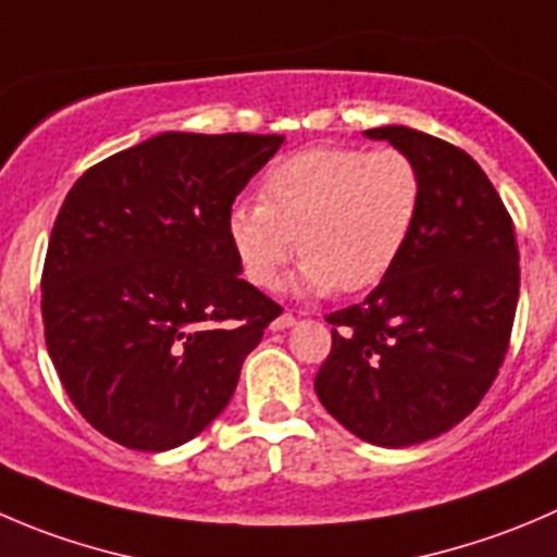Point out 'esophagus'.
Segmentation results:
<instances>
[{
  "label": "esophagus",
  "instance_id": "esophagus-1",
  "mask_svg": "<svg viewBox=\"0 0 557 557\" xmlns=\"http://www.w3.org/2000/svg\"><path fill=\"white\" fill-rule=\"evenodd\" d=\"M296 323V318L290 315V312H283V315H277L272 321V332H283V329H290Z\"/></svg>",
  "mask_w": 557,
  "mask_h": 557
}]
</instances>
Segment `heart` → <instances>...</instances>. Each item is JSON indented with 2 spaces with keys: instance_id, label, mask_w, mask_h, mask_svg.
<instances>
[{
  "instance_id": "obj_1",
  "label": "heart",
  "mask_w": 557,
  "mask_h": 557,
  "mask_svg": "<svg viewBox=\"0 0 557 557\" xmlns=\"http://www.w3.org/2000/svg\"><path fill=\"white\" fill-rule=\"evenodd\" d=\"M258 196L234 203L225 220L252 285L272 288L296 242V288L359 294L403 256L422 212L424 180L403 149L312 147L277 160Z\"/></svg>"
}]
</instances>
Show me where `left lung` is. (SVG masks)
<instances>
[{"instance_id":"1","label":"left lung","mask_w":557,"mask_h":557,"mask_svg":"<svg viewBox=\"0 0 557 557\" xmlns=\"http://www.w3.org/2000/svg\"><path fill=\"white\" fill-rule=\"evenodd\" d=\"M364 135L422 169V212L370 296L326 315L332 354L315 394L356 438L403 449L460 424L493 386L509 350L520 252L515 223L471 154L403 124Z\"/></svg>"}]
</instances>
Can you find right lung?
Listing matches in <instances>:
<instances>
[{
  "instance_id": "add662e5",
  "label": "right lung",
  "mask_w": 557,
  "mask_h": 557,
  "mask_svg": "<svg viewBox=\"0 0 557 557\" xmlns=\"http://www.w3.org/2000/svg\"><path fill=\"white\" fill-rule=\"evenodd\" d=\"M283 135L160 133L91 165L42 267V326L78 413L138 451L187 444L223 413L280 315L239 277L228 220Z\"/></svg>"
}]
</instances>
